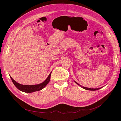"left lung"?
I'll return each mask as SVG.
<instances>
[{"label": "left lung", "instance_id": "8db88e82", "mask_svg": "<svg viewBox=\"0 0 121 121\" xmlns=\"http://www.w3.org/2000/svg\"><path fill=\"white\" fill-rule=\"evenodd\" d=\"M77 84H78V85H79V86H80L81 87H82V88H83V89H85V90H90V91H96V90H99V89H100V88H98V89H91V88H86V87H82V86H81V85H80L79 84H78L77 82H76V81H75Z\"/></svg>", "mask_w": 121, "mask_h": 121}]
</instances>
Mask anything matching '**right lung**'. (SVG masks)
Instances as JSON below:
<instances>
[{
  "label": "right lung",
  "mask_w": 121,
  "mask_h": 121,
  "mask_svg": "<svg viewBox=\"0 0 121 121\" xmlns=\"http://www.w3.org/2000/svg\"><path fill=\"white\" fill-rule=\"evenodd\" d=\"M51 73L49 74L47 78L45 80H44L43 83L38 84V85H22L18 82L15 81L10 76L12 82L14 84V85L16 86V88L19 89L20 91L26 92V93H31L34 91H40L43 89L45 86L47 85V84L49 82L50 80V77Z\"/></svg>",
  "instance_id": "1"
}]
</instances>
